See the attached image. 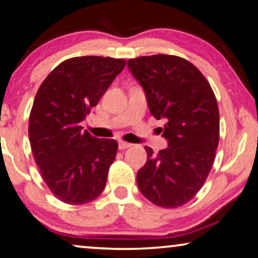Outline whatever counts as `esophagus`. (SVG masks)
I'll use <instances>...</instances> for the list:
<instances>
[{"label": "esophagus", "instance_id": "1", "mask_svg": "<svg viewBox=\"0 0 258 258\" xmlns=\"http://www.w3.org/2000/svg\"><path fill=\"white\" fill-rule=\"evenodd\" d=\"M131 146H132V144L125 143V141H119V144H118V147L120 151H124V150H126V148H130Z\"/></svg>", "mask_w": 258, "mask_h": 258}]
</instances>
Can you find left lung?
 I'll return each mask as SVG.
<instances>
[{
    "instance_id": "obj_1",
    "label": "left lung",
    "mask_w": 258,
    "mask_h": 258,
    "mask_svg": "<svg viewBox=\"0 0 258 258\" xmlns=\"http://www.w3.org/2000/svg\"><path fill=\"white\" fill-rule=\"evenodd\" d=\"M143 88L151 113L164 119L167 148L158 154L145 146L147 161L137 174L145 198L164 208L191 200L208 176L219 145L220 115L209 83L181 57L153 55L127 60Z\"/></svg>"
}]
</instances>
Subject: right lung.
Instances as JSON below:
<instances>
[{"instance_id": "obj_1", "label": "right lung", "mask_w": 258, "mask_h": 258, "mask_svg": "<svg viewBox=\"0 0 258 258\" xmlns=\"http://www.w3.org/2000/svg\"><path fill=\"white\" fill-rule=\"evenodd\" d=\"M125 59L84 56L64 60L36 93L29 118V140L43 180L60 201L84 205L103 193L118 143L83 130Z\"/></svg>"}]
</instances>
